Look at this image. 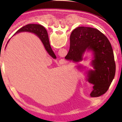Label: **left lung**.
<instances>
[{
  "instance_id": "1",
  "label": "left lung",
  "mask_w": 122,
  "mask_h": 122,
  "mask_svg": "<svg viewBox=\"0 0 122 122\" xmlns=\"http://www.w3.org/2000/svg\"><path fill=\"white\" fill-rule=\"evenodd\" d=\"M70 46L65 59L78 62L83 60L86 50L94 55L91 64L94 70L87 72V81L93 84L91 97H98L108 90L115 74L116 66L113 51L106 36L95 28L79 27L72 32ZM79 68H81L79 66Z\"/></svg>"
}]
</instances>
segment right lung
<instances>
[{"label":"right lung","mask_w":122,"mask_h":122,"mask_svg":"<svg viewBox=\"0 0 122 122\" xmlns=\"http://www.w3.org/2000/svg\"><path fill=\"white\" fill-rule=\"evenodd\" d=\"M25 31L32 32L37 35L39 37L41 41H42L44 46H45L46 50L48 52L49 55H50L54 58H56L55 57L56 56L55 54H54L53 51L52 50L50 45V42H49L48 32L46 31V29L42 25L37 24H28L20 28L14 35L21 32Z\"/></svg>","instance_id":"add662e5"}]
</instances>
